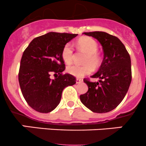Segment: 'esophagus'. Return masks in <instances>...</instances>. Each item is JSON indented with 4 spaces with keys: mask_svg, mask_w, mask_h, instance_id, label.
<instances>
[{
    "mask_svg": "<svg viewBox=\"0 0 146 146\" xmlns=\"http://www.w3.org/2000/svg\"><path fill=\"white\" fill-rule=\"evenodd\" d=\"M83 80L81 78H76V83H80L82 82Z\"/></svg>",
    "mask_w": 146,
    "mask_h": 146,
    "instance_id": "esophagus-1",
    "label": "esophagus"
}]
</instances>
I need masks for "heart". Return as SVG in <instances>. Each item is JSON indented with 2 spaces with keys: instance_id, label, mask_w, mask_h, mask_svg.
Here are the masks:
<instances>
[{
  "instance_id": "1",
  "label": "heart",
  "mask_w": 146,
  "mask_h": 146,
  "mask_svg": "<svg viewBox=\"0 0 146 146\" xmlns=\"http://www.w3.org/2000/svg\"><path fill=\"white\" fill-rule=\"evenodd\" d=\"M77 46L87 53L82 66L70 65L67 67V72L73 76L82 78L90 74L94 70V66L97 67L100 64V57L98 54V44L93 39L88 36L80 37L77 41ZM61 56L66 64L71 63L73 57V50L70 44H66L63 48Z\"/></svg>"
}]
</instances>
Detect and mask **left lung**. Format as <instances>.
Returning a JSON list of instances; mask_svg holds the SVG:
<instances>
[{"mask_svg":"<svg viewBox=\"0 0 146 146\" xmlns=\"http://www.w3.org/2000/svg\"><path fill=\"white\" fill-rule=\"evenodd\" d=\"M96 39L104 51L100 69L91 76L99 82L84 79L88 90L80 96V101L96 113H106L121 102L131 82V58L123 44L115 36L104 32H84Z\"/></svg>","mask_w":146,"mask_h":146,"instance_id":"1","label":"left lung"}]
</instances>
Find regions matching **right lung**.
I'll return each mask as SVG.
<instances>
[{
	"instance_id": "add662e5",
	"label": "right lung",
	"mask_w": 146,
	"mask_h": 146,
	"mask_svg": "<svg viewBox=\"0 0 146 146\" xmlns=\"http://www.w3.org/2000/svg\"><path fill=\"white\" fill-rule=\"evenodd\" d=\"M77 35L48 32L35 38L23 52L19 83L25 100L35 111H53L60 103L64 88L76 84L74 76L62 73L66 67L61 53ZM51 73L57 76L54 79L50 78Z\"/></svg>"
}]
</instances>
